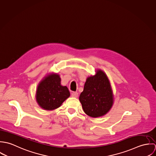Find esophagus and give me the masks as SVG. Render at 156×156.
I'll list each match as a JSON object with an SVG mask.
<instances>
[{"instance_id": "1", "label": "esophagus", "mask_w": 156, "mask_h": 156, "mask_svg": "<svg viewBox=\"0 0 156 156\" xmlns=\"http://www.w3.org/2000/svg\"><path fill=\"white\" fill-rule=\"evenodd\" d=\"M71 97H74V98H77L78 97V93L76 92H73L71 94Z\"/></svg>"}]
</instances>
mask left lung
Returning a JSON list of instances; mask_svg holds the SVG:
<instances>
[{
    "label": "left lung",
    "instance_id": "1",
    "mask_svg": "<svg viewBox=\"0 0 156 156\" xmlns=\"http://www.w3.org/2000/svg\"><path fill=\"white\" fill-rule=\"evenodd\" d=\"M79 100L83 111L92 118L103 116L111 110L113 94L109 80L103 70L98 69L94 76L87 77Z\"/></svg>",
    "mask_w": 156,
    "mask_h": 156
}]
</instances>
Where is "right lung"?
<instances>
[{"mask_svg":"<svg viewBox=\"0 0 156 156\" xmlns=\"http://www.w3.org/2000/svg\"><path fill=\"white\" fill-rule=\"evenodd\" d=\"M60 76L50 73L39 83L36 92V100L43 109L52 111L59 108L70 93L66 86L61 84Z\"/></svg>","mask_w":156,"mask_h":156,"instance_id":"obj_1","label":"right lung"}]
</instances>
